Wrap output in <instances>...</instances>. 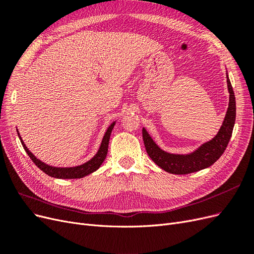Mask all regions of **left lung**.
<instances>
[{
  "label": "left lung",
  "mask_w": 254,
  "mask_h": 254,
  "mask_svg": "<svg viewBox=\"0 0 254 254\" xmlns=\"http://www.w3.org/2000/svg\"><path fill=\"white\" fill-rule=\"evenodd\" d=\"M227 83L230 97L229 107L224 123H222L218 133L211 141L202 144L194 152L189 153V155H175V153L166 152L153 142L151 136L146 131V129L143 128L142 133L146 151L158 166L167 173L175 175H187L209 167L220 158L226 150L230 139H231L236 117L235 95L228 75Z\"/></svg>",
  "instance_id": "left-lung-1"
}]
</instances>
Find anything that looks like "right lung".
<instances>
[{
  "label": "right lung",
  "mask_w": 254,
  "mask_h": 254,
  "mask_svg": "<svg viewBox=\"0 0 254 254\" xmlns=\"http://www.w3.org/2000/svg\"><path fill=\"white\" fill-rule=\"evenodd\" d=\"M115 125V122H113L112 124L107 129V131L103 137V141L101 144V147H99L98 151L96 155L92 158L88 162L83 163L81 165L75 166V167H55V166H51L43 163L42 161H40L39 159H37L32 152L28 150V148L25 146L24 142L22 141L21 136L19 134V131L17 129V132L19 135V139L23 145V148L25 149L26 153L29 156V158L32 159L33 162L40 168V170L45 173L47 175L54 177V178H58V179H78V178H82L84 176H88L90 174H92L93 172H95L96 170H98L99 166H101L104 162V160L106 159L107 152H108V145H109V140H110V134L112 129Z\"/></svg>",
  "instance_id": "obj_1"
}]
</instances>
